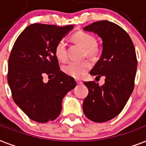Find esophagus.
Instances as JSON below:
<instances>
[{"mask_svg":"<svg viewBox=\"0 0 146 146\" xmlns=\"http://www.w3.org/2000/svg\"><path fill=\"white\" fill-rule=\"evenodd\" d=\"M76 83L78 84H82V81H79V80H76Z\"/></svg>","mask_w":146,"mask_h":146,"instance_id":"34e87169","label":"esophagus"}]
</instances>
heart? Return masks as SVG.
I'll return each instance as SVG.
<instances>
[{"instance_id":"b5f03b06","label":"heart","mask_w":146,"mask_h":146,"mask_svg":"<svg viewBox=\"0 0 146 146\" xmlns=\"http://www.w3.org/2000/svg\"><path fill=\"white\" fill-rule=\"evenodd\" d=\"M72 39L79 46L84 48V55L94 59L100 55V47L96 43L95 37L88 33L79 31L72 36ZM55 55L61 62L67 60L66 43L64 39H60L55 45ZM91 68L90 61L70 62L63 67V72L70 77L74 78H81Z\"/></svg>"}]
</instances>
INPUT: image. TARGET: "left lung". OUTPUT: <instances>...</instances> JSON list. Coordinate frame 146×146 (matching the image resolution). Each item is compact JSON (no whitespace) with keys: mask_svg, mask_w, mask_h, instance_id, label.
Masks as SVG:
<instances>
[{"mask_svg":"<svg viewBox=\"0 0 146 146\" xmlns=\"http://www.w3.org/2000/svg\"><path fill=\"white\" fill-rule=\"evenodd\" d=\"M103 40L100 59L90 74L96 78L105 77L99 86L95 81H86L88 95L84 100L85 116L96 123L109 121L125 107L134 89L137 58L133 42L125 30L114 23L100 20L84 27Z\"/></svg>","mask_w":146,"mask_h":146,"instance_id":"left-lung-1","label":"left lung"}]
</instances>
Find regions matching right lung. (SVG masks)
<instances>
[{
	"mask_svg": "<svg viewBox=\"0 0 146 146\" xmlns=\"http://www.w3.org/2000/svg\"><path fill=\"white\" fill-rule=\"evenodd\" d=\"M73 27L33 23L14 42L7 81L16 104L32 120L43 123L56 119L62 99L76 86L72 77L60 71L55 55V45ZM45 75L52 77L48 82H44Z\"/></svg>",
	"mask_w": 146,
	"mask_h": 146,
	"instance_id": "add662e5",
	"label": "right lung"
}]
</instances>
